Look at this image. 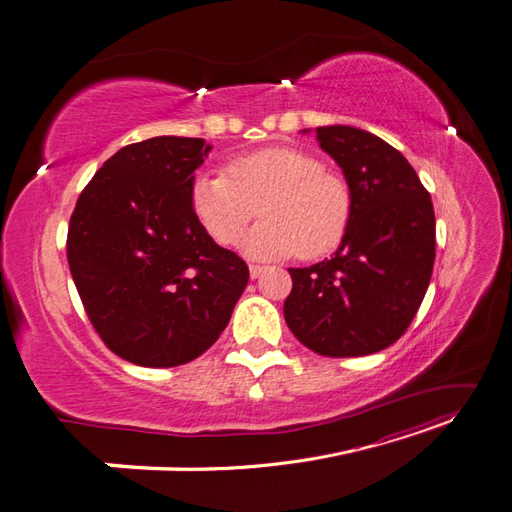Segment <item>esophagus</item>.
<instances>
[{
    "mask_svg": "<svg viewBox=\"0 0 512 512\" xmlns=\"http://www.w3.org/2000/svg\"><path fill=\"white\" fill-rule=\"evenodd\" d=\"M262 271H265V267H262V265H250V275H252V280H256V277H258Z\"/></svg>",
    "mask_w": 512,
    "mask_h": 512,
    "instance_id": "obj_1",
    "label": "esophagus"
}]
</instances>
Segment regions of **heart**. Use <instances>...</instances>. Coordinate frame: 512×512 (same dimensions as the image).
Returning <instances> with one entry per match:
<instances>
[{
    "mask_svg": "<svg viewBox=\"0 0 512 512\" xmlns=\"http://www.w3.org/2000/svg\"><path fill=\"white\" fill-rule=\"evenodd\" d=\"M190 203L220 245H235L260 213L245 243L256 258H318L342 243L354 215L348 179L294 147L252 151L232 158L224 173H200Z\"/></svg>",
    "mask_w": 512,
    "mask_h": 512,
    "instance_id": "b5f03b06",
    "label": "heart"
}]
</instances>
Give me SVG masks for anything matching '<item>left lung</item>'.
<instances>
[{"instance_id":"left-lung-1","label":"left lung","mask_w":512,"mask_h":512,"mask_svg":"<svg viewBox=\"0 0 512 512\" xmlns=\"http://www.w3.org/2000/svg\"><path fill=\"white\" fill-rule=\"evenodd\" d=\"M316 132L350 183L354 215L333 258L288 269L284 318L316 354H374L406 333L423 303L436 260V215L416 170L382 138L350 126Z\"/></svg>"}]
</instances>
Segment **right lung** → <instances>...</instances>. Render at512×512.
<instances>
[{
	"mask_svg": "<svg viewBox=\"0 0 512 512\" xmlns=\"http://www.w3.org/2000/svg\"><path fill=\"white\" fill-rule=\"evenodd\" d=\"M203 138L156 136L108 158L85 185L66 254L104 346L143 367H175L226 329L250 269L198 222L190 203Z\"/></svg>",
	"mask_w": 512,
	"mask_h": 512,
	"instance_id": "right-lung-1",
	"label": "right lung"
}]
</instances>
